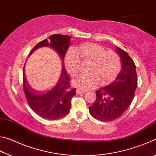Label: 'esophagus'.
Listing matches in <instances>:
<instances>
[{
  "label": "esophagus",
  "mask_w": 156,
  "mask_h": 156,
  "mask_svg": "<svg viewBox=\"0 0 156 156\" xmlns=\"http://www.w3.org/2000/svg\"><path fill=\"white\" fill-rule=\"evenodd\" d=\"M76 94H84V91H82V90H79V89H77L76 91Z\"/></svg>",
  "instance_id": "esophagus-1"
}]
</instances>
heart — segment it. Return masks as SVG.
Instances as JSON below:
<instances>
[{
	"instance_id": "1",
	"label": "heart",
	"mask_w": 156,
	"mask_h": 156,
	"mask_svg": "<svg viewBox=\"0 0 156 156\" xmlns=\"http://www.w3.org/2000/svg\"><path fill=\"white\" fill-rule=\"evenodd\" d=\"M66 69L75 76L87 65L88 73L78 76L72 81L73 86L82 90L93 89L100 83L108 84L115 80L121 69L119 56L112 50L93 43L82 44L76 49H69L64 57Z\"/></svg>"
}]
</instances>
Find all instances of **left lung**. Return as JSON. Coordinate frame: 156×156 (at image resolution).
I'll list each match as a JSON object with an SVG mask.
<instances>
[{
  "instance_id": "8db88e82",
  "label": "left lung",
  "mask_w": 156,
  "mask_h": 156,
  "mask_svg": "<svg viewBox=\"0 0 156 156\" xmlns=\"http://www.w3.org/2000/svg\"><path fill=\"white\" fill-rule=\"evenodd\" d=\"M122 69L109 85L96 91V100L89 107L94 118L109 122L120 118L130 106L138 85L136 65L127 53L116 46Z\"/></svg>"
}]
</instances>
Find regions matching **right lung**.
<instances>
[{"instance_id":"obj_1","label":"right lung","mask_w":156,"mask_h":156,"mask_svg":"<svg viewBox=\"0 0 156 156\" xmlns=\"http://www.w3.org/2000/svg\"><path fill=\"white\" fill-rule=\"evenodd\" d=\"M69 36L54 34L44 39L31 49L30 55L42 47H49L55 50L61 60L60 75L53 85L47 90H35L29 86L23 69V89L29 106L36 114L48 120H58L70 112L71 100L76 95V89L70 88L69 76L66 72L64 57L70 45Z\"/></svg>"}]
</instances>
